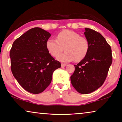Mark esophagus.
<instances>
[{
  "instance_id": "esophagus-1",
  "label": "esophagus",
  "mask_w": 122,
  "mask_h": 122,
  "mask_svg": "<svg viewBox=\"0 0 122 122\" xmlns=\"http://www.w3.org/2000/svg\"><path fill=\"white\" fill-rule=\"evenodd\" d=\"M67 66L66 64H64V63H61V67H66Z\"/></svg>"
}]
</instances>
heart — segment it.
I'll return each instance as SVG.
<instances>
[{
    "label": "heart",
    "instance_id": "obj_1",
    "mask_svg": "<svg viewBox=\"0 0 122 122\" xmlns=\"http://www.w3.org/2000/svg\"><path fill=\"white\" fill-rule=\"evenodd\" d=\"M46 47L51 55L56 57L64 51V53L57 59L63 62H68L75 60L79 61L86 57L90 49L88 39L81 36L78 33L71 30H64L56 36V40L49 39L46 42Z\"/></svg>",
    "mask_w": 122,
    "mask_h": 122
}]
</instances>
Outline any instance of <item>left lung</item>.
Here are the masks:
<instances>
[{
    "instance_id": "left-lung-1",
    "label": "left lung",
    "mask_w": 122,
    "mask_h": 122,
    "mask_svg": "<svg viewBox=\"0 0 122 122\" xmlns=\"http://www.w3.org/2000/svg\"><path fill=\"white\" fill-rule=\"evenodd\" d=\"M84 34L89 41V51L84 59L75 65L71 81L77 92L87 94L104 83L112 63V54L111 47L100 33L86 28Z\"/></svg>"
}]
</instances>
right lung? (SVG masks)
I'll use <instances>...</instances> for the list:
<instances>
[{
	"mask_svg": "<svg viewBox=\"0 0 122 122\" xmlns=\"http://www.w3.org/2000/svg\"><path fill=\"white\" fill-rule=\"evenodd\" d=\"M51 34L39 27L28 30L13 43L10 51L13 75L25 90L43 92L51 83L55 69L61 67L46 47Z\"/></svg>",
	"mask_w": 122,
	"mask_h": 122,
	"instance_id": "add662e5",
	"label": "right lung"
}]
</instances>
